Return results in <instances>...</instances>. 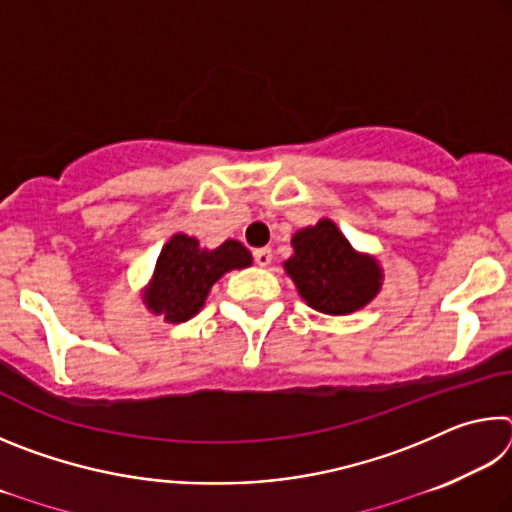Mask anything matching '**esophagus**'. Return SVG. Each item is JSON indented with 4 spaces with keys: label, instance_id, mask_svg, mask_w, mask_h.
I'll return each instance as SVG.
<instances>
[{
    "label": "esophagus",
    "instance_id": "obj_1",
    "mask_svg": "<svg viewBox=\"0 0 512 512\" xmlns=\"http://www.w3.org/2000/svg\"><path fill=\"white\" fill-rule=\"evenodd\" d=\"M253 257H255L257 266H268V264H271V259H273V253H271V248H257Z\"/></svg>",
    "mask_w": 512,
    "mask_h": 512
}]
</instances>
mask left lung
<instances>
[{
    "instance_id": "left-lung-1",
    "label": "left lung",
    "mask_w": 512,
    "mask_h": 512,
    "mask_svg": "<svg viewBox=\"0 0 512 512\" xmlns=\"http://www.w3.org/2000/svg\"><path fill=\"white\" fill-rule=\"evenodd\" d=\"M293 255L284 262L300 298L329 316H348L377 298L384 268L375 255L359 253L332 219L298 230L291 237Z\"/></svg>"
}]
</instances>
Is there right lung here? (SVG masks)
<instances>
[{"label": "right lung", "instance_id": "add662e5", "mask_svg": "<svg viewBox=\"0 0 512 512\" xmlns=\"http://www.w3.org/2000/svg\"><path fill=\"white\" fill-rule=\"evenodd\" d=\"M253 264L250 250L237 239L203 248L196 237L176 232L162 246L151 282L142 289L144 307L167 323H185L205 307L210 289L225 273Z\"/></svg>", "mask_w": 512, "mask_h": 512}]
</instances>
